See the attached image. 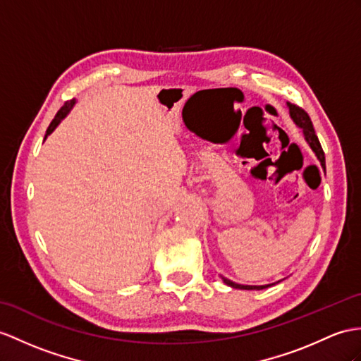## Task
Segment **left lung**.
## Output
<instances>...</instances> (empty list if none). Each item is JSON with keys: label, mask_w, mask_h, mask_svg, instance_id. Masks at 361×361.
<instances>
[{"label": "left lung", "mask_w": 361, "mask_h": 361, "mask_svg": "<svg viewBox=\"0 0 361 361\" xmlns=\"http://www.w3.org/2000/svg\"><path fill=\"white\" fill-rule=\"evenodd\" d=\"M288 107H289V114H291V118H293V121L295 122V126H297L298 128L303 130V136H305V139H306V142L310 144V147L312 148V152L315 153V156H317V159L320 161V164H322V166H323V170H326V165H324V153H323V148H322V145H320V142H319L317 135H315V130H314V127H312V122H311L310 116H307V113H306L303 109L297 107V105H294V104H289V102H288ZM222 280H224V283H226L228 286H231V288H235V289H265V288L271 286V285H262V286L239 285V283L231 282V280H228V279H225V277H222Z\"/></svg>", "instance_id": "obj_1"}]
</instances>
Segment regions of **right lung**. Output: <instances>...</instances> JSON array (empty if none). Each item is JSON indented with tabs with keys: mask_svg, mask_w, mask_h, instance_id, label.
Returning a JSON list of instances; mask_svg holds the SVG:
<instances>
[{
	"mask_svg": "<svg viewBox=\"0 0 361 361\" xmlns=\"http://www.w3.org/2000/svg\"><path fill=\"white\" fill-rule=\"evenodd\" d=\"M75 99H72V101H67L64 105H63V107H61L59 109V111L56 113V116L54 118V121H51L50 122V126H49V128H47V131H46V137L51 133V131H54L58 126H59V122L61 121H63L66 116H67V114H68V111L70 110H72L73 109V105H75ZM46 137H44V139H46Z\"/></svg>",
	"mask_w": 361,
	"mask_h": 361,
	"instance_id": "1",
	"label": "right lung"
}]
</instances>
